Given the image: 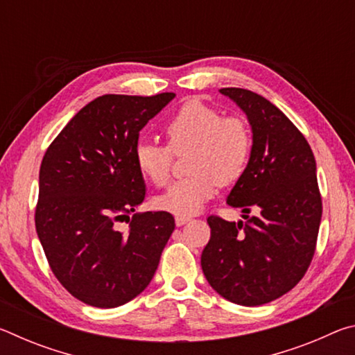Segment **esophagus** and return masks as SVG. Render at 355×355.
Segmentation results:
<instances>
[{"label": "esophagus", "mask_w": 355, "mask_h": 355, "mask_svg": "<svg viewBox=\"0 0 355 355\" xmlns=\"http://www.w3.org/2000/svg\"><path fill=\"white\" fill-rule=\"evenodd\" d=\"M189 220H191L189 216H177V218H175V224H177L178 227H182V225H184V224H188Z\"/></svg>", "instance_id": "1"}]
</instances>
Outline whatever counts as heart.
<instances>
[{"instance_id":"1","label":"heart","mask_w":355,"mask_h":355,"mask_svg":"<svg viewBox=\"0 0 355 355\" xmlns=\"http://www.w3.org/2000/svg\"><path fill=\"white\" fill-rule=\"evenodd\" d=\"M169 146L141 141L135 148L137 169L155 186L171 178L173 153L191 150L189 177L169 186L156 199V205L177 216L199 213L214 196L219 184H232L243 177L252 153V133L245 120L222 116L200 100H188L167 120Z\"/></svg>"}]
</instances>
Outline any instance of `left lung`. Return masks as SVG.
Instances as JSON below:
<instances>
[{"label":"left lung","mask_w":355,"mask_h":355,"mask_svg":"<svg viewBox=\"0 0 355 355\" xmlns=\"http://www.w3.org/2000/svg\"><path fill=\"white\" fill-rule=\"evenodd\" d=\"M220 94L252 127L249 164L227 197L245 222L209 216L211 238L200 263L222 297L255 307L284 296L310 266L322 214L316 161L304 135L271 101L239 87ZM252 207L257 216H248Z\"/></svg>","instance_id":"1"}]
</instances>
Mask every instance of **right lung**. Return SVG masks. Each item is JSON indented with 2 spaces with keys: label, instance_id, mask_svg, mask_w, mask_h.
<instances>
[{
  "label": "right lung",
  "instance_id": "add662e5",
  "mask_svg": "<svg viewBox=\"0 0 355 355\" xmlns=\"http://www.w3.org/2000/svg\"><path fill=\"white\" fill-rule=\"evenodd\" d=\"M175 94L101 95L65 125L39 172L35 230L71 296L114 309L146 290L175 228L167 211L130 214L146 197L135 163L139 131ZM125 218L129 228L118 230Z\"/></svg>",
  "mask_w": 355,
  "mask_h": 355
}]
</instances>
